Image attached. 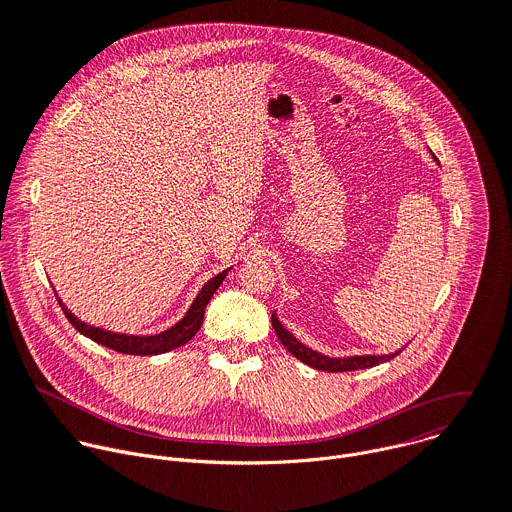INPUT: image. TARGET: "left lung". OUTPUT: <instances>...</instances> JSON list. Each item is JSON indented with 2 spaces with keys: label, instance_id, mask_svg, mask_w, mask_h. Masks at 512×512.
I'll list each match as a JSON object with an SVG mask.
<instances>
[{
  "label": "left lung",
  "instance_id": "left-lung-1",
  "mask_svg": "<svg viewBox=\"0 0 512 512\" xmlns=\"http://www.w3.org/2000/svg\"><path fill=\"white\" fill-rule=\"evenodd\" d=\"M435 158V156H433ZM271 324L273 330L277 334V338L281 340V344L294 354L298 360H302L308 367L316 369V371H328V373H344V371H358V369H371L377 367L381 362H387L391 358H395L403 348L389 352V354H354V356H328L322 354L310 346H306L302 340H298L294 334H291L279 320L277 314H271Z\"/></svg>",
  "mask_w": 512,
  "mask_h": 512
}]
</instances>
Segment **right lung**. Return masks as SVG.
<instances>
[{"instance_id": "add662e5", "label": "right lung", "mask_w": 512, "mask_h": 512, "mask_svg": "<svg viewBox=\"0 0 512 512\" xmlns=\"http://www.w3.org/2000/svg\"><path fill=\"white\" fill-rule=\"evenodd\" d=\"M231 271L225 269L223 273H218L214 277H210L196 294L194 302L190 304L188 312L182 316V320H178L172 328L160 332V334H150V336H135V334H121V332H111V330H103V328H97V326H91L83 320H79L75 314H72L64 302L58 298V304L64 312V316L68 318V322L77 328V332H81L83 336L91 338L93 342L101 344V346H107V348H113L117 352H123V354H137V356H154V354H164V352H170L182 344H186L190 338H194V334L200 330L202 326V320H204V310H206V304L210 302V298L214 296V291L221 287V283L225 281L227 273Z\"/></svg>"}]
</instances>
